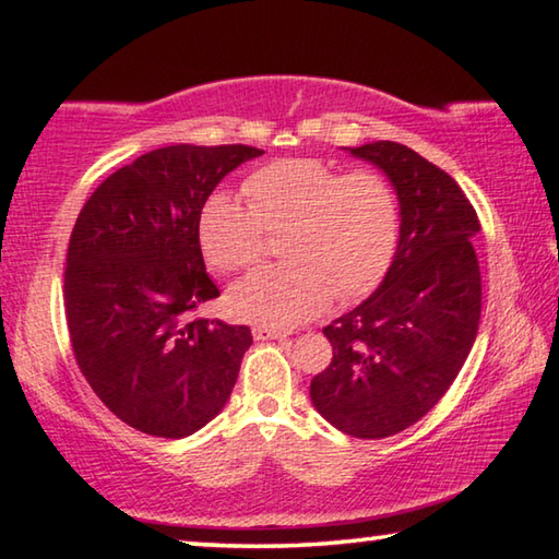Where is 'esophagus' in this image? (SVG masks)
<instances>
[{"label":"esophagus","mask_w":559,"mask_h":559,"mask_svg":"<svg viewBox=\"0 0 559 559\" xmlns=\"http://www.w3.org/2000/svg\"><path fill=\"white\" fill-rule=\"evenodd\" d=\"M251 333H253V340H259V343H266V340H281L288 335V333H283V330L269 328V325H253Z\"/></svg>","instance_id":"obj_1"}]
</instances>
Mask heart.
<instances>
[{
  "mask_svg": "<svg viewBox=\"0 0 559 559\" xmlns=\"http://www.w3.org/2000/svg\"><path fill=\"white\" fill-rule=\"evenodd\" d=\"M249 204L224 192L200 212V243L210 266L251 269L266 234H283L286 263L236 283L229 306L259 325L293 328L316 318L330 298L370 296L390 271L400 243V197L377 169L343 173L318 157H288L259 167L243 182Z\"/></svg>",
  "mask_w": 559,
  "mask_h": 559,
  "instance_id": "heart-1",
  "label": "heart"
}]
</instances>
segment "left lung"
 <instances>
[{
  "label": "left lung",
  "instance_id": "left-lung-1",
  "mask_svg": "<svg viewBox=\"0 0 559 559\" xmlns=\"http://www.w3.org/2000/svg\"><path fill=\"white\" fill-rule=\"evenodd\" d=\"M349 153L392 179L400 243L380 288L323 328L333 359L310 382V400L349 437L384 439L433 409L471 353L480 222L456 179L412 147L377 140Z\"/></svg>",
  "mask_w": 559,
  "mask_h": 559
}]
</instances>
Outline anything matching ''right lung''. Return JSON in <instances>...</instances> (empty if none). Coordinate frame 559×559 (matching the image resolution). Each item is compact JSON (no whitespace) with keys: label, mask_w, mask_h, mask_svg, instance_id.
Listing matches in <instances>:
<instances>
[{"label":"right lung","mask_w":559,"mask_h":559,"mask_svg":"<svg viewBox=\"0 0 559 559\" xmlns=\"http://www.w3.org/2000/svg\"><path fill=\"white\" fill-rule=\"evenodd\" d=\"M263 150L169 145L103 179L71 231L63 306L91 390L128 427L182 439L224 409L249 325L189 318L219 296L200 212L234 167Z\"/></svg>","instance_id":"right-lung-1"}]
</instances>
